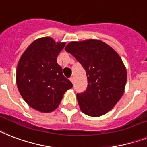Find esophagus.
I'll return each instance as SVG.
<instances>
[{"instance_id":"34e87169","label":"esophagus","mask_w":147,"mask_h":147,"mask_svg":"<svg viewBox=\"0 0 147 147\" xmlns=\"http://www.w3.org/2000/svg\"><path fill=\"white\" fill-rule=\"evenodd\" d=\"M70 81H71V82L72 83V84H74V78L73 77L70 78Z\"/></svg>"}]
</instances>
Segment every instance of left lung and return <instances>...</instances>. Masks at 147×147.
<instances>
[{
  "instance_id": "left-lung-1",
  "label": "left lung",
  "mask_w": 147,
  "mask_h": 147,
  "mask_svg": "<svg viewBox=\"0 0 147 147\" xmlns=\"http://www.w3.org/2000/svg\"><path fill=\"white\" fill-rule=\"evenodd\" d=\"M79 62L88 78V88L77 94L80 109L92 117L111 110L125 92L126 68L116 51L100 40L71 41L65 47Z\"/></svg>"
}]
</instances>
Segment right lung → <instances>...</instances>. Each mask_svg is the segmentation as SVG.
I'll list each match as a JSON object with an SVG mask.
<instances>
[{
	"label": "right lung",
	"instance_id": "add662e5",
	"mask_svg": "<svg viewBox=\"0 0 147 147\" xmlns=\"http://www.w3.org/2000/svg\"><path fill=\"white\" fill-rule=\"evenodd\" d=\"M65 45L50 37L36 39L26 49L18 63V90L28 106L41 113L54 111L63 94L72 88L57 62Z\"/></svg>",
	"mask_w": 147,
	"mask_h": 147
}]
</instances>
